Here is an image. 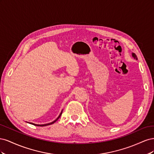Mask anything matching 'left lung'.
<instances>
[{
	"mask_svg": "<svg viewBox=\"0 0 154 154\" xmlns=\"http://www.w3.org/2000/svg\"><path fill=\"white\" fill-rule=\"evenodd\" d=\"M132 57L134 58H136V60H137V56H136V54H135V53H132Z\"/></svg>",
	"mask_w": 154,
	"mask_h": 154,
	"instance_id": "obj_1",
	"label": "left lung"
}]
</instances>
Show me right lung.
I'll list each match as a JSON object with an SVG mask.
<instances>
[{
    "label": "right lung",
    "instance_id": "right-lung-1",
    "mask_svg": "<svg viewBox=\"0 0 154 154\" xmlns=\"http://www.w3.org/2000/svg\"><path fill=\"white\" fill-rule=\"evenodd\" d=\"M62 112H61V114H60V116H58V118L57 119H56L55 121H54V122H52V123H48V124H45V125H36V124H33V123H31V124H32V125H36V126H39V127H44V126H47V125H51V124H53V123H54L55 122H56V121H57L60 117V116H61V114H62Z\"/></svg>",
    "mask_w": 154,
    "mask_h": 154
}]
</instances>
